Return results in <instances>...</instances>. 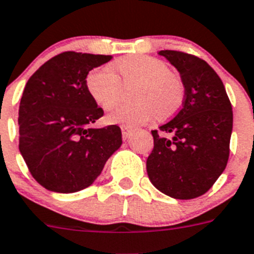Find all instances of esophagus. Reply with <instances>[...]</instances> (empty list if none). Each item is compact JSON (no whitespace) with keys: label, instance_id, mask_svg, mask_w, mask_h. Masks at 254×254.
Here are the masks:
<instances>
[{"label":"esophagus","instance_id":"obj_1","mask_svg":"<svg viewBox=\"0 0 254 254\" xmlns=\"http://www.w3.org/2000/svg\"><path fill=\"white\" fill-rule=\"evenodd\" d=\"M121 131H123V137L127 139L129 135L131 134V131H133V127H130V125H121Z\"/></svg>","mask_w":254,"mask_h":254}]
</instances>
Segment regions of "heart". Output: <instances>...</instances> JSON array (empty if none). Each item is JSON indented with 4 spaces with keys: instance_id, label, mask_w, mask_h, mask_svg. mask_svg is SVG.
Masks as SVG:
<instances>
[{
    "instance_id": "1",
    "label": "heart",
    "mask_w": 254,
    "mask_h": 254,
    "mask_svg": "<svg viewBox=\"0 0 254 254\" xmlns=\"http://www.w3.org/2000/svg\"><path fill=\"white\" fill-rule=\"evenodd\" d=\"M123 84H137L133 89V103L116 102L108 108L107 120L115 124L139 125L155 115L165 120L180 111L185 99L182 78L170 71L167 62L151 55H127L114 63ZM110 65L91 69L86 76L90 97L102 107H108L119 97L121 82Z\"/></svg>"
}]
</instances>
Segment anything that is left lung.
Returning <instances> with one entry per match:
<instances>
[{"label": "left lung", "mask_w": 254, "mask_h": 254, "mask_svg": "<svg viewBox=\"0 0 254 254\" xmlns=\"http://www.w3.org/2000/svg\"><path fill=\"white\" fill-rule=\"evenodd\" d=\"M180 71L185 99L180 112L151 130L147 157L152 185L174 199H195L214 185L227 165L232 107L222 80L205 61L185 51L161 50Z\"/></svg>", "instance_id": "left-lung-1"}]
</instances>
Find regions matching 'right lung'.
<instances>
[{
	"mask_svg": "<svg viewBox=\"0 0 254 254\" xmlns=\"http://www.w3.org/2000/svg\"><path fill=\"white\" fill-rule=\"evenodd\" d=\"M111 58L64 51L25 84L19 106V151L29 173L46 190L71 193L89 187L123 143L117 125L91 127L104 112L87 91L86 76Z\"/></svg>",
	"mask_w": 254,
	"mask_h": 254,
	"instance_id": "1",
	"label": "right lung"
}]
</instances>
